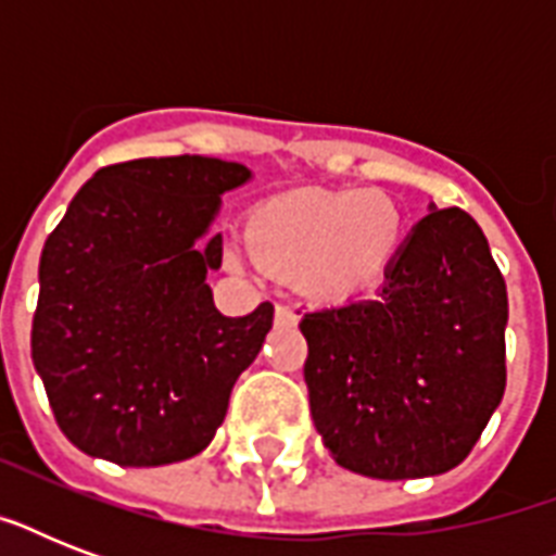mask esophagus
Wrapping results in <instances>:
<instances>
[{
  "label": "esophagus",
  "mask_w": 556,
  "mask_h": 556,
  "mask_svg": "<svg viewBox=\"0 0 556 556\" xmlns=\"http://www.w3.org/2000/svg\"><path fill=\"white\" fill-rule=\"evenodd\" d=\"M277 323L279 326H294L296 323V312L291 305H277Z\"/></svg>",
  "instance_id": "esophagus-1"
}]
</instances>
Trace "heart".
Segmentation results:
<instances>
[{"mask_svg": "<svg viewBox=\"0 0 556 556\" xmlns=\"http://www.w3.org/2000/svg\"><path fill=\"white\" fill-rule=\"evenodd\" d=\"M404 244V216L378 190H296L256 210L230 256L286 274L317 300L378 286Z\"/></svg>", "mask_w": 556, "mask_h": 556, "instance_id": "obj_1", "label": "heart"}]
</instances>
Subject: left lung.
<instances>
[{"mask_svg":"<svg viewBox=\"0 0 556 556\" xmlns=\"http://www.w3.org/2000/svg\"><path fill=\"white\" fill-rule=\"evenodd\" d=\"M505 326L508 291L482 227L430 204L378 294L300 320L331 458L371 479L462 465L505 395Z\"/></svg>","mask_w":556,"mask_h":556,"instance_id":"left-lung-1","label":"left lung"}]
</instances>
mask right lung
Masks as SVG:
<instances>
[{"label": "right lung", "mask_w": 556, "mask_h": 556, "mask_svg": "<svg viewBox=\"0 0 556 556\" xmlns=\"http://www.w3.org/2000/svg\"><path fill=\"white\" fill-rule=\"evenodd\" d=\"M251 178L204 155L103 167L46 239L30 357L86 456L173 465L225 421L274 323L270 303L225 317L207 286L222 268V233H210L222 195Z\"/></svg>", "instance_id": "obj_1"}]
</instances>
